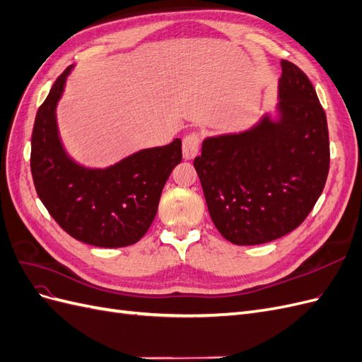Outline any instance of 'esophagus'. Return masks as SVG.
Masks as SVG:
<instances>
[{
	"instance_id": "esophagus-1",
	"label": "esophagus",
	"mask_w": 362,
	"mask_h": 362,
	"mask_svg": "<svg viewBox=\"0 0 362 362\" xmlns=\"http://www.w3.org/2000/svg\"><path fill=\"white\" fill-rule=\"evenodd\" d=\"M201 136L198 133H190L182 139V156L185 160H192L199 152Z\"/></svg>"
}]
</instances>
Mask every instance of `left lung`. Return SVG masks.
<instances>
[{"label":"left lung","instance_id":"8db88e82","mask_svg":"<svg viewBox=\"0 0 362 362\" xmlns=\"http://www.w3.org/2000/svg\"><path fill=\"white\" fill-rule=\"evenodd\" d=\"M278 119L237 134L206 137L193 164L211 221L228 242L261 245L298 228L329 172V134L308 76L282 60Z\"/></svg>","mask_w":362,"mask_h":362}]
</instances>
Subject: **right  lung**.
Listing matches in <instances>:
<instances>
[{"instance_id": "right-lung-1", "label": "right lung", "mask_w": 362, "mask_h": 362, "mask_svg": "<svg viewBox=\"0 0 362 362\" xmlns=\"http://www.w3.org/2000/svg\"><path fill=\"white\" fill-rule=\"evenodd\" d=\"M72 66L39 107L31 134L30 166L42 204L64 231L98 247H124L146 234L170 172L181 163V140L141 149L105 169L75 163L64 151L56 107Z\"/></svg>"}]
</instances>
